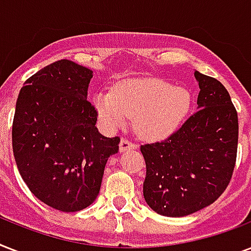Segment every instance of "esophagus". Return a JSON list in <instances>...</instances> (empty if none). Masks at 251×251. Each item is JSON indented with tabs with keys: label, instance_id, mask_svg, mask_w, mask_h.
<instances>
[{
	"label": "esophagus",
	"instance_id": "34e87169",
	"mask_svg": "<svg viewBox=\"0 0 251 251\" xmlns=\"http://www.w3.org/2000/svg\"><path fill=\"white\" fill-rule=\"evenodd\" d=\"M138 146L133 142H130L129 139H126V138H122L121 142H120V151L121 152H125L127 150H135Z\"/></svg>",
	"mask_w": 251,
	"mask_h": 251
}]
</instances>
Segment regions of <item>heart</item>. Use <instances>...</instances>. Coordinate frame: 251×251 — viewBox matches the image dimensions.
Returning <instances> with one entry per match:
<instances>
[{
	"label": "heart",
	"mask_w": 251,
	"mask_h": 251,
	"mask_svg": "<svg viewBox=\"0 0 251 251\" xmlns=\"http://www.w3.org/2000/svg\"><path fill=\"white\" fill-rule=\"evenodd\" d=\"M92 104L109 129H117L134 117L135 133L146 141L171 137L182 125L191 106L187 88L159 78L120 82L112 94H96Z\"/></svg>",
	"instance_id": "heart-1"
}]
</instances>
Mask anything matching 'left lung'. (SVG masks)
I'll use <instances>...</instances> for the list:
<instances>
[{
	"label": "left lung",
	"mask_w": 251,
	"mask_h": 251,
	"mask_svg": "<svg viewBox=\"0 0 251 251\" xmlns=\"http://www.w3.org/2000/svg\"><path fill=\"white\" fill-rule=\"evenodd\" d=\"M194 75L198 110L165 141L141 146L143 197L163 216H186L210 206L229 185L236 164L237 110L218 79Z\"/></svg>",
	"instance_id": "left-lung-1"
}]
</instances>
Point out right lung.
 I'll use <instances>...</instances> for the list:
<instances>
[{"instance_id":"right-lung-1","label":"right lung","mask_w":251,"mask_h":251,"mask_svg":"<svg viewBox=\"0 0 251 251\" xmlns=\"http://www.w3.org/2000/svg\"><path fill=\"white\" fill-rule=\"evenodd\" d=\"M92 70L60 60L29 76L18 95L13 152L22 178L41 202L64 212L88 207L98 197L108 157L120 138L95 126L87 100Z\"/></svg>"}]
</instances>
